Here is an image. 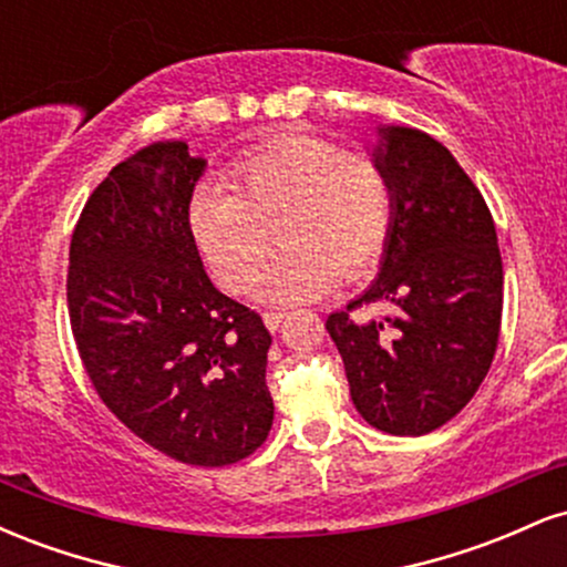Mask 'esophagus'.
I'll return each mask as SVG.
<instances>
[{
    "instance_id": "esophagus-1",
    "label": "esophagus",
    "mask_w": 567,
    "mask_h": 567,
    "mask_svg": "<svg viewBox=\"0 0 567 567\" xmlns=\"http://www.w3.org/2000/svg\"><path fill=\"white\" fill-rule=\"evenodd\" d=\"M285 317H288V311H282V309H269V311H264V322H266V328H269V330H277V328H279V322H282Z\"/></svg>"
}]
</instances>
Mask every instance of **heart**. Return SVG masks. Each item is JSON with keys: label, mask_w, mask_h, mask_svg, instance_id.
<instances>
[{"label": "heart", "mask_w": 567, "mask_h": 567, "mask_svg": "<svg viewBox=\"0 0 567 567\" xmlns=\"http://www.w3.org/2000/svg\"><path fill=\"white\" fill-rule=\"evenodd\" d=\"M226 186L192 194L186 224L199 256L231 292L256 288L277 220L285 245L266 275V298L309 301L338 277H360L389 243L394 197L389 175L370 154L343 152L320 135L285 133L245 152Z\"/></svg>", "instance_id": "b5f03b06"}]
</instances>
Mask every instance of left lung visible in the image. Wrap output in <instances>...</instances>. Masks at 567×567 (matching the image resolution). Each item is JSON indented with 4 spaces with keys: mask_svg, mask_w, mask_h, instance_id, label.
Returning <instances> with one entry per match:
<instances>
[{
    "mask_svg": "<svg viewBox=\"0 0 567 567\" xmlns=\"http://www.w3.org/2000/svg\"><path fill=\"white\" fill-rule=\"evenodd\" d=\"M375 159L394 197L381 271L324 328L362 419L386 434L421 437L461 413L491 370L504 266L483 194L440 141L383 127ZM375 300L398 311L381 323H354L350 311Z\"/></svg>",
    "mask_w": 567,
    "mask_h": 567,
    "instance_id": "1",
    "label": "left lung"
}]
</instances>
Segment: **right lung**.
Here are the masks:
<instances>
[{
	"label": "right lung",
	"mask_w": 567,
	"mask_h": 567,
	"mask_svg": "<svg viewBox=\"0 0 567 567\" xmlns=\"http://www.w3.org/2000/svg\"><path fill=\"white\" fill-rule=\"evenodd\" d=\"M202 171L184 141L112 167L71 234L66 301L103 405L181 464L226 466L269 437L271 336L202 269L186 224Z\"/></svg>",
	"instance_id": "add662e5"
}]
</instances>
